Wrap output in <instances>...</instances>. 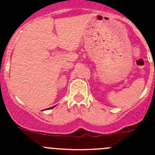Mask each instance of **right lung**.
Here are the masks:
<instances>
[{
  "label": "right lung",
  "mask_w": 155,
  "mask_h": 155,
  "mask_svg": "<svg viewBox=\"0 0 155 155\" xmlns=\"http://www.w3.org/2000/svg\"><path fill=\"white\" fill-rule=\"evenodd\" d=\"M51 108H54V107H50V108H48V109H51Z\"/></svg>",
  "instance_id": "obj_1"
}]
</instances>
